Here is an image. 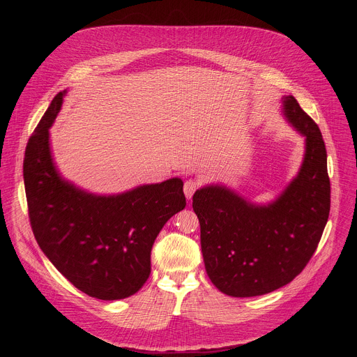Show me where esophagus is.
<instances>
[{"instance_id":"34e87169","label":"esophagus","mask_w":357,"mask_h":357,"mask_svg":"<svg viewBox=\"0 0 357 357\" xmlns=\"http://www.w3.org/2000/svg\"><path fill=\"white\" fill-rule=\"evenodd\" d=\"M197 189H199V182L196 179H188L183 185V192L188 199H190Z\"/></svg>"}]
</instances>
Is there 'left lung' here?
<instances>
[{
    "label": "left lung",
    "mask_w": 357,
    "mask_h": 357,
    "mask_svg": "<svg viewBox=\"0 0 357 357\" xmlns=\"http://www.w3.org/2000/svg\"><path fill=\"white\" fill-rule=\"evenodd\" d=\"M287 120L307 141L298 176L268 206H254L223 186L195 192L203 261L223 294L257 296L291 282L310 263L331 211L326 148L318 124L292 96Z\"/></svg>",
    "instance_id": "1"
}]
</instances>
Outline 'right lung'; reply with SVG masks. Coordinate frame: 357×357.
Returning <instances> with one entry per match:
<instances>
[{"instance_id": "1", "label": "right lung", "mask_w": 357, "mask_h": 357, "mask_svg": "<svg viewBox=\"0 0 357 357\" xmlns=\"http://www.w3.org/2000/svg\"><path fill=\"white\" fill-rule=\"evenodd\" d=\"M58 93L29 137L24 183L33 236L58 271L82 292L105 301L134 295L151 274V250L164 225L186 206L179 178L96 196L63 181L52 162L49 127Z\"/></svg>"}]
</instances>
